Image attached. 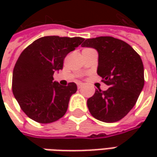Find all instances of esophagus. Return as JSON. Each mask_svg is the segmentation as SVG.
<instances>
[{"mask_svg": "<svg viewBox=\"0 0 157 157\" xmlns=\"http://www.w3.org/2000/svg\"><path fill=\"white\" fill-rule=\"evenodd\" d=\"M82 86H83L82 83H78V89H80V88L82 87Z\"/></svg>", "mask_w": 157, "mask_h": 157, "instance_id": "obj_1", "label": "esophagus"}]
</instances>
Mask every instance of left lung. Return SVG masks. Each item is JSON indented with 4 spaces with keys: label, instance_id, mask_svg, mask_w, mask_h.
Listing matches in <instances>:
<instances>
[{
    "label": "left lung",
    "instance_id": "left-lung-1",
    "mask_svg": "<svg viewBox=\"0 0 157 157\" xmlns=\"http://www.w3.org/2000/svg\"><path fill=\"white\" fill-rule=\"evenodd\" d=\"M81 46L98 52L97 73L109 86L96 90L87 100L91 114L107 123L121 120L136 105L144 86L142 58L128 44L112 36L86 39Z\"/></svg>",
    "mask_w": 157,
    "mask_h": 157
}]
</instances>
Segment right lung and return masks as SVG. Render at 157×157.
<instances>
[{
	"label": "right lung",
	"mask_w": 157,
	"mask_h": 157,
	"mask_svg": "<svg viewBox=\"0 0 157 157\" xmlns=\"http://www.w3.org/2000/svg\"><path fill=\"white\" fill-rule=\"evenodd\" d=\"M83 41L82 37L44 36L21 52L13 71L12 91L28 117L51 123L64 115L77 85L61 86L52 81L53 74L63 69L64 57Z\"/></svg>",
	"instance_id": "add662e5"
}]
</instances>
